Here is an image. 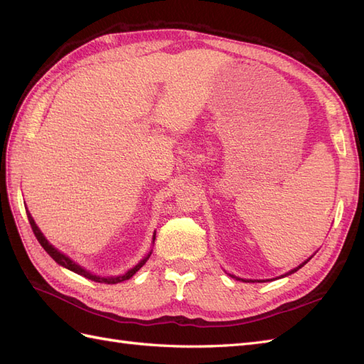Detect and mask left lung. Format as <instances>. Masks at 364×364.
Returning <instances> with one entry per match:
<instances>
[{
    "label": "left lung",
    "mask_w": 364,
    "mask_h": 364,
    "mask_svg": "<svg viewBox=\"0 0 364 364\" xmlns=\"http://www.w3.org/2000/svg\"><path fill=\"white\" fill-rule=\"evenodd\" d=\"M308 261H310V258H308V259H306V261H305V262H302V264H301V266H299V267H296V269H293V270H290V272H289V273H285V277H287V274H291V273H294V272H296V270H299V269H301V267H304V266H305V264H306V262H308ZM252 282H253V281H252Z\"/></svg>",
    "instance_id": "1"
}]
</instances>
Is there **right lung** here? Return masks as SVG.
Returning <instances> with one entry per match:
<instances>
[{"label":"right lung","instance_id":"add662e5","mask_svg":"<svg viewBox=\"0 0 364 364\" xmlns=\"http://www.w3.org/2000/svg\"><path fill=\"white\" fill-rule=\"evenodd\" d=\"M27 217H28V222H30V226H31V229H33V234L36 235V238H38V241L41 243V246L46 249V252L48 253V255L56 261L58 264H60V266H63V267H67L68 270H73L74 273H77V274H82V277H85V278H87V279H91V281H95V282H105V284H118V282H123V281H127V279H130L132 277H134V274L144 266V264L147 262V259L150 258V255H151V252L149 253L147 257H144V259H141L136 266L134 267V269H130L127 273H124V274H119V277H111V278H102V277H95V274H92V273H90V272H86L85 269H82L79 264H75L73 259H70L67 255H63L62 252H59L56 247H53L48 241H47V238L42 235V232L39 230V228L36 226V223H35V220L31 218V215L28 214V211H27ZM155 240V238H153Z\"/></svg>","mask_w":364,"mask_h":364}]
</instances>
